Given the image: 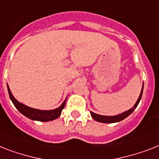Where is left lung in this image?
Wrapping results in <instances>:
<instances>
[{
	"instance_id": "1",
	"label": "left lung",
	"mask_w": 159,
	"mask_h": 159,
	"mask_svg": "<svg viewBox=\"0 0 159 159\" xmlns=\"http://www.w3.org/2000/svg\"><path fill=\"white\" fill-rule=\"evenodd\" d=\"M143 88H144V83H143L142 85V89H141V93H140V96H139L138 99L136 101V104L133 106V107L131 109H129L128 111H124V112L121 113V114H119V115H114V116H106V115H98V114H95V113L92 112L90 111V114H91V116L93 117V119L94 120L98 122H100V123H105V124H113V123H117V122H120L122 121L123 119H126V118L129 116L131 114H132L133 111H134L135 109L138 106L139 102L141 101V97H142V93H143Z\"/></svg>"
}]
</instances>
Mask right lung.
<instances>
[{
	"label": "right lung",
	"instance_id": "right-lung-1",
	"mask_svg": "<svg viewBox=\"0 0 159 159\" xmlns=\"http://www.w3.org/2000/svg\"><path fill=\"white\" fill-rule=\"evenodd\" d=\"M7 89H8V93L10 95V100L12 101L13 104L14 106L16 107L21 114H23L25 115L26 117L28 119H31V120H35V121H40V122H48V121H52L54 120L57 118H58L61 115V111L63 110L66 105V101L63 102V103L61 106L57 107V108L54 109V110H49V111H42V110H37V109H34L29 107V106H26V105L21 103L18 101H17L14 97L12 94L11 91H10V87L7 84Z\"/></svg>",
	"mask_w": 159,
	"mask_h": 159
}]
</instances>
